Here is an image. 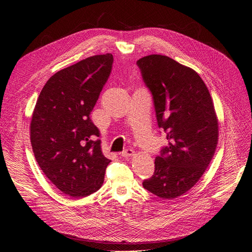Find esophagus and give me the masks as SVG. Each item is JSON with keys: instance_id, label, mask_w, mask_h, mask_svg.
<instances>
[{"instance_id": "34e87169", "label": "esophagus", "mask_w": 252, "mask_h": 252, "mask_svg": "<svg viewBox=\"0 0 252 252\" xmlns=\"http://www.w3.org/2000/svg\"><path fill=\"white\" fill-rule=\"evenodd\" d=\"M134 154V151L132 149H125L123 152H121V157L122 158H130Z\"/></svg>"}]
</instances>
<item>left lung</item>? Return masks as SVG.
Returning <instances> with one entry per match:
<instances>
[{"mask_svg": "<svg viewBox=\"0 0 252 252\" xmlns=\"http://www.w3.org/2000/svg\"><path fill=\"white\" fill-rule=\"evenodd\" d=\"M145 85L154 98L158 125L168 146L156 158L155 172L143 187L172 200L201 179L215 155L219 124L209 90L193 69L173 59L150 55L140 59Z\"/></svg>", "mask_w": 252, "mask_h": 252, "instance_id": "obj_1", "label": "left lung"}]
</instances>
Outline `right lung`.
Returning a JSON list of instances; mask_svg holds the SVG:
<instances>
[{"mask_svg":"<svg viewBox=\"0 0 252 252\" xmlns=\"http://www.w3.org/2000/svg\"><path fill=\"white\" fill-rule=\"evenodd\" d=\"M111 53L58 71L45 84L30 123L35 159L52 184L75 199L97 191L111 162L101 150L90 113L107 82Z\"/></svg>","mask_w":252,"mask_h":252,"instance_id":"1","label":"right lung"}]
</instances>
